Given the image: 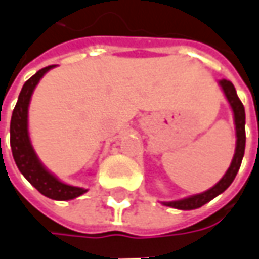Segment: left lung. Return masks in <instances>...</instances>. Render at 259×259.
<instances>
[{
	"label": "left lung",
	"mask_w": 259,
	"mask_h": 259,
	"mask_svg": "<svg viewBox=\"0 0 259 259\" xmlns=\"http://www.w3.org/2000/svg\"><path fill=\"white\" fill-rule=\"evenodd\" d=\"M219 84L222 87L224 93L227 96L228 102L232 107V112H234V119H235V129H236V149L234 159L231 162V166L228 167L227 174L222 176V179L219 181L215 186H212L210 189L205 191L203 193L199 195H193L189 198H185V199H179V201H172V202H163V205L166 206H172L176 209L182 210H191L196 209V208H201L205 203H208L212 201L215 196H218L219 193L228 189V186L234 182L236 174L241 167V162H242V157H244V152H245V109H244V104L239 100L238 94L234 84L229 81V80H221Z\"/></svg>",
	"instance_id": "left-lung-1"
}]
</instances>
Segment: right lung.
<instances>
[{
	"instance_id": "right-lung-1",
	"label": "right lung",
	"mask_w": 259,
	"mask_h": 259,
	"mask_svg": "<svg viewBox=\"0 0 259 259\" xmlns=\"http://www.w3.org/2000/svg\"><path fill=\"white\" fill-rule=\"evenodd\" d=\"M53 67L54 66L41 68L31 78H28L24 83L21 93L18 96V102L14 107L13 117H11L10 143H11L15 165L24 175V178L31 183L37 191L50 199L68 201V199H74L77 196L83 195L87 191L83 188L70 186V185L60 182L56 176L50 174L40 163L28 138V104H30L31 94L35 85L38 84L41 77Z\"/></svg>"
}]
</instances>
